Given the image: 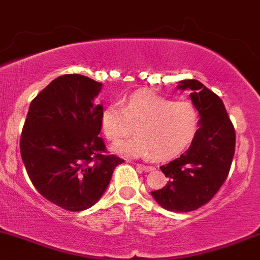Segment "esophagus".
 <instances>
[{
	"label": "esophagus",
	"instance_id": "obj_1",
	"mask_svg": "<svg viewBox=\"0 0 260 260\" xmlns=\"http://www.w3.org/2000/svg\"><path fill=\"white\" fill-rule=\"evenodd\" d=\"M138 167L140 168L141 170H144V171H151V170H154V168L152 167H149V165H143V164H138Z\"/></svg>",
	"mask_w": 260,
	"mask_h": 260
}]
</instances>
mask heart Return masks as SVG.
<instances>
[{
    "instance_id": "heart-1",
    "label": "heart",
    "mask_w": 260,
    "mask_h": 260,
    "mask_svg": "<svg viewBox=\"0 0 260 260\" xmlns=\"http://www.w3.org/2000/svg\"><path fill=\"white\" fill-rule=\"evenodd\" d=\"M134 126L138 135L115 145V151L169 160L181 154L194 140L200 115L191 101H173L150 91H136L124 101L122 108L110 105L101 115V129L114 143L127 138Z\"/></svg>"
}]
</instances>
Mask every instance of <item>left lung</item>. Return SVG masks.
Segmentation results:
<instances>
[{
	"label": "left lung",
	"instance_id": "1",
	"mask_svg": "<svg viewBox=\"0 0 260 260\" xmlns=\"http://www.w3.org/2000/svg\"><path fill=\"white\" fill-rule=\"evenodd\" d=\"M178 89L191 92L200 126L186 152L160 167L168 184L151 195L164 209L186 213L207 204L225 181L235 151V131L221 99L202 82L183 80Z\"/></svg>",
	"mask_w": 260,
	"mask_h": 260
}]
</instances>
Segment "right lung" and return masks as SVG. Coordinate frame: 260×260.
<instances>
[{
    "label": "right lung",
    "instance_id": "right-lung-1",
    "mask_svg": "<svg viewBox=\"0 0 260 260\" xmlns=\"http://www.w3.org/2000/svg\"><path fill=\"white\" fill-rule=\"evenodd\" d=\"M103 84L69 74L50 82L32 100L21 134L22 161L37 191L62 209L85 210L104 195L124 160L104 155Z\"/></svg>",
    "mask_w": 260,
    "mask_h": 260
}]
</instances>
